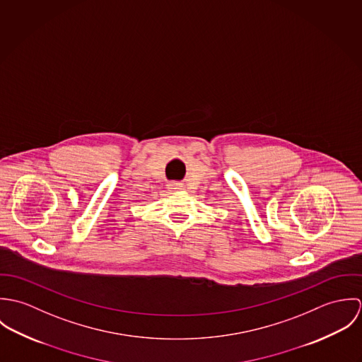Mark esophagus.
Wrapping results in <instances>:
<instances>
[{"instance_id": "esophagus-1", "label": "esophagus", "mask_w": 362, "mask_h": 362, "mask_svg": "<svg viewBox=\"0 0 362 362\" xmlns=\"http://www.w3.org/2000/svg\"><path fill=\"white\" fill-rule=\"evenodd\" d=\"M167 187H168V189H170V191H178V189H182V184H181V182H170Z\"/></svg>"}]
</instances>
